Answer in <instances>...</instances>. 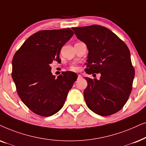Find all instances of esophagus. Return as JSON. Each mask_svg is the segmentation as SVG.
Wrapping results in <instances>:
<instances>
[{
    "label": "esophagus",
    "instance_id": "esophagus-1",
    "mask_svg": "<svg viewBox=\"0 0 146 146\" xmlns=\"http://www.w3.org/2000/svg\"><path fill=\"white\" fill-rule=\"evenodd\" d=\"M82 78V76H81V75H78V79H81Z\"/></svg>",
    "mask_w": 146,
    "mask_h": 146
}]
</instances>
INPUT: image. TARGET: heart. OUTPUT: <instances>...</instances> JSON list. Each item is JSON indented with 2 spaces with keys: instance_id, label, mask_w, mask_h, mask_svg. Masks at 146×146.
Listing matches in <instances>:
<instances>
[{
  "instance_id": "obj_1",
  "label": "heart",
  "mask_w": 146,
  "mask_h": 146,
  "mask_svg": "<svg viewBox=\"0 0 146 146\" xmlns=\"http://www.w3.org/2000/svg\"><path fill=\"white\" fill-rule=\"evenodd\" d=\"M71 69L73 70V71H77V70H78V67H76V66H72Z\"/></svg>"
}]
</instances>
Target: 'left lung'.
<instances>
[{
	"instance_id": "8db88e82",
	"label": "left lung",
	"mask_w": 146,
	"mask_h": 146,
	"mask_svg": "<svg viewBox=\"0 0 146 146\" xmlns=\"http://www.w3.org/2000/svg\"><path fill=\"white\" fill-rule=\"evenodd\" d=\"M71 29L88 49L85 72L101 74L100 79L85 77L88 85L83 95L87 107L99 115L115 113L127 102L135 76L129 48L106 27Z\"/></svg>"
}]
</instances>
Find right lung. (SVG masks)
I'll use <instances>...</instances> for the list:
<instances>
[{"instance_id":"1","label":"right lung","mask_w":146,"mask_h":146,"mask_svg":"<svg viewBox=\"0 0 146 146\" xmlns=\"http://www.w3.org/2000/svg\"><path fill=\"white\" fill-rule=\"evenodd\" d=\"M70 29L40 31L25 40L13 57L12 77L22 102L35 113L51 116L63 108L77 74L66 71L57 77L50 65L59 62L62 46L73 35Z\"/></svg>"}]
</instances>
